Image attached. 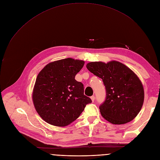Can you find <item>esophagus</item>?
Returning <instances> with one entry per match:
<instances>
[{
	"instance_id": "1",
	"label": "esophagus",
	"mask_w": 160,
	"mask_h": 160,
	"mask_svg": "<svg viewBox=\"0 0 160 160\" xmlns=\"http://www.w3.org/2000/svg\"><path fill=\"white\" fill-rule=\"evenodd\" d=\"M91 100H92V102H94L95 100V96H92V97H91Z\"/></svg>"
}]
</instances>
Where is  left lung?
I'll use <instances>...</instances> for the list:
<instances>
[{
	"label": "left lung",
	"instance_id": "left-lung-1",
	"mask_svg": "<svg viewBox=\"0 0 160 160\" xmlns=\"http://www.w3.org/2000/svg\"><path fill=\"white\" fill-rule=\"evenodd\" d=\"M87 69L102 78L106 88L105 101L99 106L104 118L114 124L132 121L144 102V89L138 76L121 62H89Z\"/></svg>",
	"mask_w": 160,
	"mask_h": 160
}]
</instances>
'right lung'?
<instances>
[{
  "instance_id": "add662e5",
  "label": "right lung",
  "mask_w": 160,
  "mask_h": 160,
  "mask_svg": "<svg viewBox=\"0 0 160 160\" xmlns=\"http://www.w3.org/2000/svg\"><path fill=\"white\" fill-rule=\"evenodd\" d=\"M84 61L66 58L47 64L38 74L33 89L36 110L47 123L65 127L75 121L92 101L75 76Z\"/></svg>"
}]
</instances>
